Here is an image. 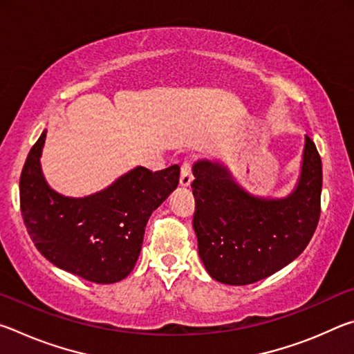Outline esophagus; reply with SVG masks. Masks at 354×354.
<instances>
[{
	"label": "esophagus",
	"mask_w": 354,
	"mask_h": 354,
	"mask_svg": "<svg viewBox=\"0 0 354 354\" xmlns=\"http://www.w3.org/2000/svg\"><path fill=\"white\" fill-rule=\"evenodd\" d=\"M192 179H194V175H192V162L190 159H185L181 165V178H179V183H181L183 187H189L192 184Z\"/></svg>",
	"instance_id": "34e87169"
}]
</instances>
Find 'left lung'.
<instances>
[{
    "label": "left lung",
    "instance_id": "left-lung-1",
    "mask_svg": "<svg viewBox=\"0 0 354 354\" xmlns=\"http://www.w3.org/2000/svg\"><path fill=\"white\" fill-rule=\"evenodd\" d=\"M194 230L198 254L215 281L256 283L290 263L313 239L320 218L322 159L306 136L301 175L286 198H259L217 162L194 165Z\"/></svg>",
    "mask_w": 354,
    "mask_h": 354
}]
</instances>
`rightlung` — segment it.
Here are the masks:
<instances>
[{
  "label": "right lung",
  "instance_id": "obj_1",
  "mask_svg": "<svg viewBox=\"0 0 354 354\" xmlns=\"http://www.w3.org/2000/svg\"><path fill=\"white\" fill-rule=\"evenodd\" d=\"M46 131L29 151L20 176V209L28 234L56 267L98 284L122 281L140 254L145 226L178 187L179 167H136L109 187L68 198L46 184L40 154Z\"/></svg>",
  "mask_w": 354,
  "mask_h": 354
}]
</instances>
